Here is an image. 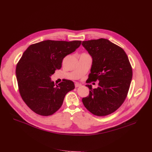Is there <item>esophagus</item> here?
Masks as SVG:
<instances>
[{
  "label": "esophagus",
  "instance_id": "1",
  "mask_svg": "<svg viewBox=\"0 0 152 152\" xmlns=\"http://www.w3.org/2000/svg\"><path fill=\"white\" fill-rule=\"evenodd\" d=\"M81 86H82V85L80 84H79V83H75V87H76V88L79 87H80Z\"/></svg>",
  "mask_w": 152,
  "mask_h": 152
}]
</instances>
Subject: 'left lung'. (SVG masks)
<instances>
[{
	"mask_svg": "<svg viewBox=\"0 0 152 152\" xmlns=\"http://www.w3.org/2000/svg\"><path fill=\"white\" fill-rule=\"evenodd\" d=\"M82 45L92 57L88 81L98 80V87L86 86L89 95L83 103L91 113L97 116L110 114L118 109L126 98L133 76L128 57L120 46L104 38L83 42Z\"/></svg>",
	"mask_w": 152,
	"mask_h": 152,
	"instance_id": "obj_1",
	"label": "left lung"
}]
</instances>
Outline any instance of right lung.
<instances>
[{
	"mask_svg": "<svg viewBox=\"0 0 152 152\" xmlns=\"http://www.w3.org/2000/svg\"><path fill=\"white\" fill-rule=\"evenodd\" d=\"M81 41L45 40L28 47L16 68L20 95L27 106L37 114L48 116L58 110L66 94L75 88L68 79L55 85L50 79L62 67L64 58L78 48Z\"/></svg>",
	"mask_w": 152,
	"mask_h": 152,
	"instance_id": "right-lung-1",
	"label": "right lung"
}]
</instances>
